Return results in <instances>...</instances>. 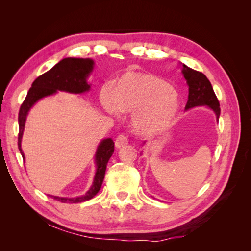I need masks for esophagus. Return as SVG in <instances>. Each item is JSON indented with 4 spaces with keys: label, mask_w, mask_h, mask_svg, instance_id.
<instances>
[{
    "label": "esophagus",
    "mask_w": 251,
    "mask_h": 251,
    "mask_svg": "<svg viewBox=\"0 0 251 251\" xmlns=\"http://www.w3.org/2000/svg\"><path fill=\"white\" fill-rule=\"evenodd\" d=\"M127 145H128V137L124 135V134L117 136L116 140H115V147L116 148H122V147L127 146Z\"/></svg>",
    "instance_id": "obj_1"
}]
</instances>
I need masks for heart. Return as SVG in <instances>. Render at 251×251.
I'll list each match as a JSON object with an SVG mask.
<instances>
[{
	"mask_svg": "<svg viewBox=\"0 0 251 251\" xmlns=\"http://www.w3.org/2000/svg\"><path fill=\"white\" fill-rule=\"evenodd\" d=\"M101 102L111 113L135 112L132 121L138 130L166 128L177 115L180 99L163 78L149 73L127 72L117 79L113 92L102 88Z\"/></svg>",
	"mask_w": 251,
	"mask_h": 251,
	"instance_id": "1",
	"label": "heart"
}]
</instances>
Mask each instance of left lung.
Instances as JSON below:
<instances>
[{
  "label": "left lung",
  "mask_w": 251,
  "mask_h": 251,
  "mask_svg": "<svg viewBox=\"0 0 251 251\" xmlns=\"http://www.w3.org/2000/svg\"><path fill=\"white\" fill-rule=\"evenodd\" d=\"M183 75L189 85V99L185 109L197 105H208L215 111L217 119L220 116V103L212 89L209 79L204 73L183 66Z\"/></svg>",
  "instance_id": "8db88e82"
}]
</instances>
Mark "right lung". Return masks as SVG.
<instances>
[{"label": "right lung", "mask_w": 251, "mask_h": 251, "mask_svg": "<svg viewBox=\"0 0 251 251\" xmlns=\"http://www.w3.org/2000/svg\"><path fill=\"white\" fill-rule=\"evenodd\" d=\"M94 67V61L92 59H83V58H65L60 62L51 68L50 71L45 72L37 77L32 83L26 97L21 103L18 113V149L25 158L24 153L21 151V137L25 128V122L26 114L37 100L55 94L57 90H63L73 94H81L89 89V85L86 82V77L92 72ZM114 152V142L110 138L104 139L98 147L96 153V164H97V173H96L94 183L86 194L76 197V199H66V197L51 196L56 201L61 202H82L88 201L98 193L101 185H102L106 164Z\"/></svg>", "instance_id": "obj_1"}]
</instances>
